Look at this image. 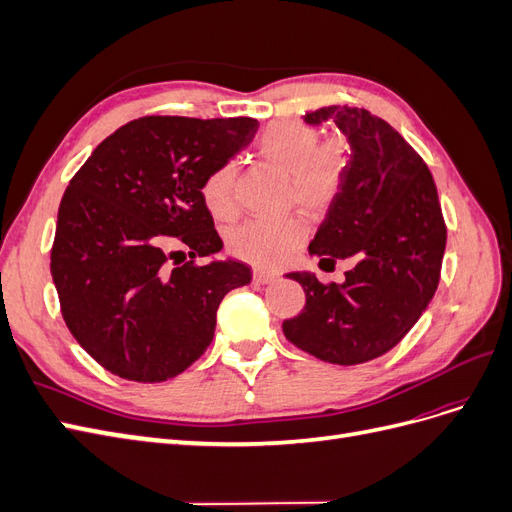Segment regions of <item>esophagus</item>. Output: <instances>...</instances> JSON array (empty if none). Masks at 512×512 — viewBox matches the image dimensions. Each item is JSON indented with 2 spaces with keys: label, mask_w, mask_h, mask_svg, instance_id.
<instances>
[{
  "label": "esophagus",
  "mask_w": 512,
  "mask_h": 512,
  "mask_svg": "<svg viewBox=\"0 0 512 512\" xmlns=\"http://www.w3.org/2000/svg\"><path fill=\"white\" fill-rule=\"evenodd\" d=\"M275 280H277V273H271V271H265V269L254 271V282L256 284H271Z\"/></svg>",
  "instance_id": "obj_1"
}]
</instances>
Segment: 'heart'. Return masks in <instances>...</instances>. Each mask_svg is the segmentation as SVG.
Listing matches in <instances>:
<instances>
[{
    "instance_id": "heart-1",
    "label": "heart",
    "mask_w": 512,
    "mask_h": 512,
    "mask_svg": "<svg viewBox=\"0 0 512 512\" xmlns=\"http://www.w3.org/2000/svg\"><path fill=\"white\" fill-rule=\"evenodd\" d=\"M258 156L280 170L290 183V203L312 218L327 213L342 190L350 145L346 136L333 134L318 143L314 128L299 121L271 123L258 138ZM237 168L232 162L218 166L203 181L200 196L213 218L228 220L237 211ZM305 224L299 218L280 222L252 220L230 232L228 245L235 256L254 265H280L299 250Z\"/></svg>"
}]
</instances>
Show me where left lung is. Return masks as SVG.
I'll return each mask as SVG.
<instances>
[{"label": "left lung", "instance_id": "8db88e82", "mask_svg": "<svg viewBox=\"0 0 512 512\" xmlns=\"http://www.w3.org/2000/svg\"><path fill=\"white\" fill-rule=\"evenodd\" d=\"M303 121H333L350 145L342 190L309 254L356 265L327 286L314 273H288L303 286L305 307L282 329L320 361L359 365L397 346L436 294L446 247L438 190L404 136L365 108L324 106Z\"/></svg>", "mask_w": 512, "mask_h": 512}]
</instances>
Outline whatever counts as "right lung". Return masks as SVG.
Instances as JSON below:
<instances>
[{
  "instance_id": "obj_1",
  "label": "right lung",
  "mask_w": 512,
  "mask_h": 512,
  "mask_svg": "<svg viewBox=\"0 0 512 512\" xmlns=\"http://www.w3.org/2000/svg\"><path fill=\"white\" fill-rule=\"evenodd\" d=\"M252 117H141L94 149L57 213L51 275L61 316L111 374L164 382L207 350L239 260H211L222 239L200 196L215 168L252 143ZM185 246L190 261H177Z\"/></svg>"
}]
</instances>
